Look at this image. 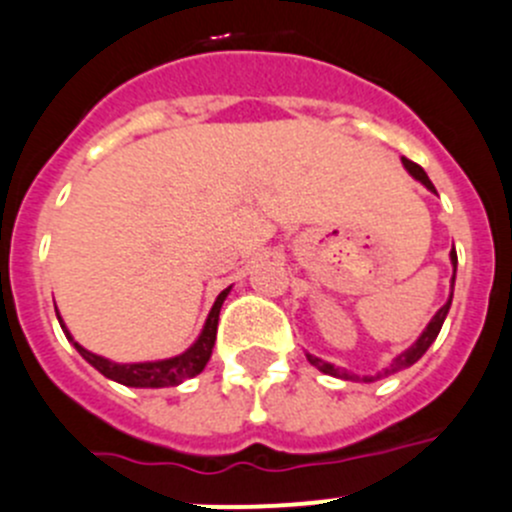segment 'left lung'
<instances>
[{
    "instance_id": "8db88e82",
    "label": "left lung",
    "mask_w": 512,
    "mask_h": 512,
    "mask_svg": "<svg viewBox=\"0 0 512 512\" xmlns=\"http://www.w3.org/2000/svg\"><path fill=\"white\" fill-rule=\"evenodd\" d=\"M402 163H405V168L410 170V173H412V178H417V180H420V183H422V186H425V188H430L432 193H437V191H435V186H432V180L427 178V173H425V170L420 168V165H417V163H412V160H407V158H402ZM450 259H452V266H455V271H457V253H455V248H452V251H450ZM452 284H455V274H452ZM450 304H452V296H450V299H447V304L442 306V309L437 311L435 316H432V321H430V324H427V329H425V332H422V337L417 339V342L412 344V347L407 349V352H402V354H399V357L394 359V362L389 364V367L384 369V372L374 374V377H362L364 382H377V379H382V377H389V374L399 372V369H407V367H412V364H415L417 359H420L422 354H425L427 349H430V344L435 342V339H437V334H440L442 324H445V316H447V311H450ZM306 359H309V362L314 364V367L319 369V372H324V374H332V377H339V379H352V374H349L347 369H339V367H334V364L324 362V359H319V357H311V354H306Z\"/></svg>"
}]
</instances>
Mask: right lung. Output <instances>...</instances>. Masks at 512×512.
Segmentation results:
<instances>
[{
    "label": "right lung",
    "instance_id": "obj_1",
    "mask_svg": "<svg viewBox=\"0 0 512 512\" xmlns=\"http://www.w3.org/2000/svg\"><path fill=\"white\" fill-rule=\"evenodd\" d=\"M228 291L231 289H226L218 294L216 304H213L211 314H208L206 326H203V332H201V337H198V342L193 344L188 352L180 354V357L163 359V362L115 364V362H110V359L97 357V354L82 349L80 344L70 337V332L65 329V324H62L60 316H57V319H60V326L65 329L67 339L75 344L77 352H80L82 357H85L87 362L97 369V372L105 374L107 379H115V382L125 384V387H175V384H180L183 379H191V377H196V374H201L203 367L208 364V359H211L213 344H216V332H218V314H221V304H223V299L228 296Z\"/></svg>",
    "mask_w": 512,
    "mask_h": 512
}]
</instances>
